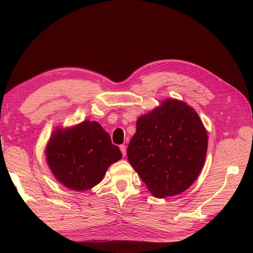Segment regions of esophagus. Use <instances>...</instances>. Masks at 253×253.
I'll use <instances>...</instances> for the list:
<instances>
[{"label": "esophagus", "mask_w": 253, "mask_h": 253, "mask_svg": "<svg viewBox=\"0 0 253 253\" xmlns=\"http://www.w3.org/2000/svg\"><path fill=\"white\" fill-rule=\"evenodd\" d=\"M119 149H120V151L122 153V155L126 156V144H121L120 147H119Z\"/></svg>", "instance_id": "1"}]
</instances>
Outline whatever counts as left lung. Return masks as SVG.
I'll return each mask as SVG.
<instances>
[{"label":"left lung","instance_id":"1","mask_svg":"<svg viewBox=\"0 0 253 253\" xmlns=\"http://www.w3.org/2000/svg\"><path fill=\"white\" fill-rule=\"evenodd\" d=\"M208 135L197 113L176 99H167L136 122L127 159L155 197L177 195L200 175Z\"/></svg>","mask_w":253,"mask_h":253}]
</instances>
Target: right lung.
Returning <instances> with one entry per match:
<instances>
[{"instance_id": "add662e5", "label": "right lung", "mask_w": 253, "mask_h": 253, "mask_svg": "<svg viewBox=\"0 0 253 253\" xmlns=\"http://www.w3.org/2000/svg\"><path fill=\"white\" fill-rule=\"evenodd\" d=\"M45 155L56 179L75 191H85L98 185L109 167L122 157L103 127L89 120L56 129Z\"/></svg>"}]
</instances>
